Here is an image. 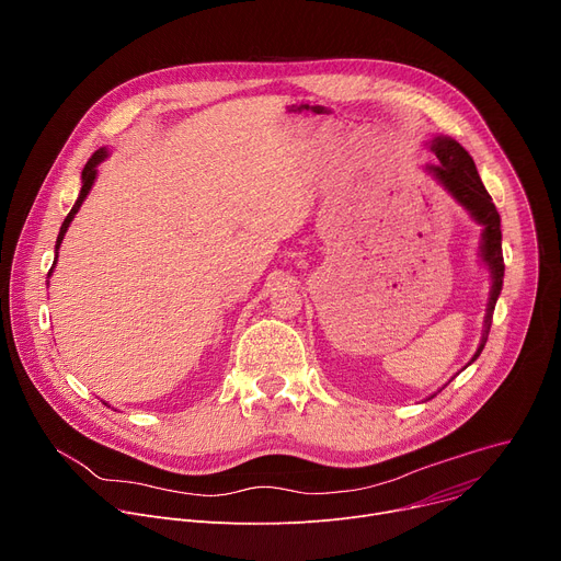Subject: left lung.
Masks as SVG:
<instances>
[{
    "mask_svg": "<svg viewBox=\"0 0 561 561\" xmlns=\"http://www.w3.org/2000/svg\"><path fill=\"white\" fill-rule=\"evenodd\" d=\"M431 150L436 152L438 163L428 165V170L434 172L436 180H440L443 186L473 215V218H477L485 227L483 257L492 270V298H490V310L485 317V325H488L485 336H483L481 348L477 351V355H473V359H477L481 355V351L485 348L488 332L492 325V312H494L496 298H499L501 285H503L505 263H503V249H501V215L479 178L477 163H473L469 152L458 141H454L449 137H436L434 144H431Z\"/></svg>",
    "mask_w": 561,
    "mask_h": 561,
    "instance_id": "8db88e82",
    "label": "left lung"
}]
</instances>
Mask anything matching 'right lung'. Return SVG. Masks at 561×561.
Instances as JSON below:
<instances>
[{"label":"right lung","instance_id":"add662e5","mask_svg":"<svg viewBox=\"0 0 561 561\" xmlns=\"http://www.w3.org/2000/svg\"><path fill=\"white\" fill-rule=\"evenodd\" d=\"M105 157H107V152L101 148V150H96V152L90 157V161H88V163H84V168H82V188H80V195H78V199H76L73 208L69 210V215H67L65 222H62V227H60L58 242H56V251H58V247H60V242H62V238H65V233H67V227H69V225H71V220H73V215L78 213L80 204L84 202V197H88V193H90V188H92V184H94V180H96V165H99Z\"/></svg>","mask_w":561,"mask_h":561}]
</instances>
